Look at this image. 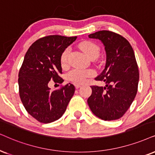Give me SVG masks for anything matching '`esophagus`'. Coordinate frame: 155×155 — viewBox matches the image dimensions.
I'll return each instance as SVG.
<instances>
[{
	"label": "esophagus",
	"instance_id": "obj_1",
	"mask_svg": "<svg viewBox=\"0 0 155 155\" xmlns=\"http://www.w3.org/2000/svg\"><path fill=\"white\" fill-rule=\"evenodd\" d=\"M74 86H75L76 89H79V88L81 87V85L80 84H74Z\"/></svg>",
	"mask_w": 155,
	"mask_h": 155
}]
</instances>
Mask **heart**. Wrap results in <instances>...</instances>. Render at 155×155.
I'll use <instances>...</instances> for the list:
<instances>
[{"label":"heart","instance_id":"1","mask_svg":"<svg viewBox=\"0 0 155 155\" xmlns=\"http://www.w3.org/2000/svg\"><path fill=\"white\" fill-rule=\"evenodd\" d=\"M80 48L84 52V54L89 57H97L99 54V48L97 44L89 41H85L80 44ZM68 54V48L63 52L61 56V64L64 66L67 64V57ZM94 71L90 69H81V68H75L67 74V79L74 83L81 84L86 81L89 76L93 75Z\"/></svg>","mask_w":155,"mask_h":155}]
</instances>
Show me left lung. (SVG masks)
<instances>
[{
    "label": "left lung",
    "mask_w": 155,
    "mask_h": 155,
    "mask_svg": "<svg viewBox=\"0 0 155 155\" xmlns=\"http://www.w3.org/2000/svg\"><path fill=\"white\" fill-rule=\"evenodd\" d=\"M104 46L105 67L95 78L104 87L92 86L87 103L92 113L104 121L121 118L130 108L137 92L138 66L132 47L126 38L109 31L89 35Z\"/></svg>",
    "instance_id": "1"
}]
</instances>
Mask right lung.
<instances>
[{
	"instance_id": "right-lung-1",
	"label": "right lung",
	"mask_w": 155,
	"mask_h": 155,
	"mask_svg": "<svg viewBox=\"0 0 155 155\" xmlns=\"http://www.w3.org/2000/svg\"><path fill=\"white\" fill-rule=\"evenodd\" d=\"M77 37L53 35L44 37L30 46L18 74L19 94L28 111L41 123L57 120L65 112L75 87L66 84L61 89L51 91L48 84L53 79L61 84V56Z\"/></svg>"
}]
</instances>
